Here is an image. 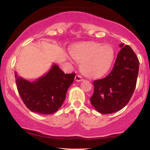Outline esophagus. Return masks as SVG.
<instances>
[{"label":"esophagus","mask_w":150,"mask_h":150,"mask_svg":"<svg viewBox=\"0 0 150 150\" xmlns=\"http://www.w3.org/2000/svg\"><path fill=\"white\" fill-rule=\"evenodd\" d=\"M75 81H77V82H81V81L83 80V79H82V77L81 75H77L75 77Z\"/></svg>","instance_id":"esophagus-1"}]
</instances>
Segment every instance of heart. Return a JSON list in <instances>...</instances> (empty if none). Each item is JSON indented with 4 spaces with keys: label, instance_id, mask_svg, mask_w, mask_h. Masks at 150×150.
I'll return each instance as SVG.
<instances>
[{
    "label": "heart",
    "instance_id": "b5f03b06",
    "mask_svg": "<svg viewBox=\"0 0 150 150\" xmlns=\"http://www.w3.org/2000/svg\"><path fill=\"white\" fill-rule=\"evenodd\" d=\"M73 58L81 63V70L87 77H100L111 68L114 60L115 52L109 44L98 43L77 45L70 50Z\"/></svg>",
    "mask_w": 150,
    "mask_h": 150
}]
</instances>
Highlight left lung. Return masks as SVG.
Segmentation results:
<instances>
[{
	"label": "left lung",
	"instance_id": "obj_1",
	"mask_svg": "<svg viewBox=\"0 0 150 150\" xmlns=\"http://www.w3.org/2000/svg\"><path fill=\"white\" fill-rule=\"evenodd\" d=\"M120 47L111 73L93 82L91 104L103 114L122 109L131 99L136 87L140 65L138 58L128 45L121 44Z\"/></svg>",
	"mask_w": 150,
	"mask_h": 150
}]
</instances>
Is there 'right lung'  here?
<instances>
[{
  "label": "right lung",
  "instance_id": "obj_1",
  "mask_svg": "<svg viewBox=\"0 0 150 150\" xmlns=\"http://www.w3.org/2000/svg\"><path fill=\"white\" fill-rule=\"evenodd\" d=\"M75 73L65 74L57 65L34 82H30L15 73L18 93L24 104L32 112L51 114L57 111L64 102L67 91Z\"/></svg>",
  "mask_w": 150,
  "mask_h": 150
}]
</instances>
